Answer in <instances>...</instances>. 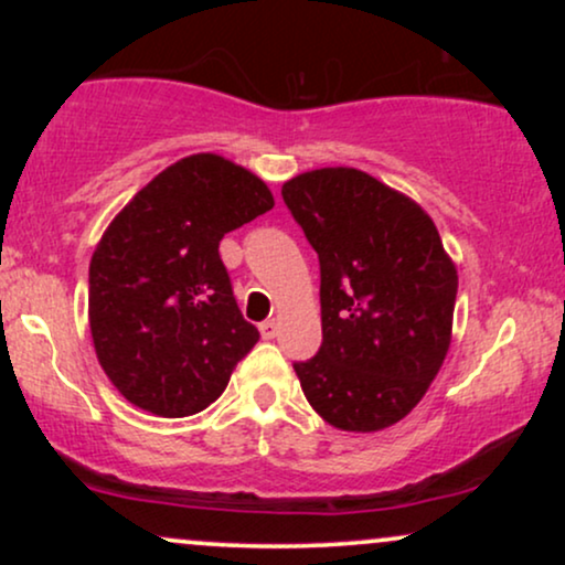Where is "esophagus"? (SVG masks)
<instances>
[{
  "label": "esophagus",
  "mask_w": 565,
  "mask_h": 565,
  "mask_svg": "<svg viewBox=\"0 0 565 565\" xmlns=\"http://www.w3.org/2000/svg\"><path fill=\"white\" fill-rule=\"evenodd\" d=\"M276 332H278V323H276L274 319H270V321H263V323H260V334H263V340H274Z\"/></svg>",
  "instance_id": "esophagus-1"
}]
</instances>
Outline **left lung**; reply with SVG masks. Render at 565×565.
I'll return each mask as SVG.
<instances>
[{"label": "left lung", "mask_w": 565, "mask_h": 565, "mask_svg": "<svg viewBox=\"0 0 565 565\" xmlns=\"http://www.w3.org/2000/svg\"><path fill=\"white\" fill-rule=\"evenodd\" d=\"M321 265V348L295 361L308 404L340 430L404 419L451 342L457 268L417 201L353 167L281 185Z\"/></svg>", "instance_id": "1"}]
</instances>
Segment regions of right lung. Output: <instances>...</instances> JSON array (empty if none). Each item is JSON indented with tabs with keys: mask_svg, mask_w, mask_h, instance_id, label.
Listing matches in <instances>:
<instances>
[{
	"mask_svg": "<svg viewBox=\"0 0 565 565\" xmlns=\"http://www.w3.org/2000/svg\"><path fill=\"white\" fill-rule=\"evenodd\" d=\"M268 210L257 174L193 153L114 217L89 263V332L129 404L188 417L225 391L260 332L238 310L220 242Z\"/></svg>",
	"mask_w": 565,
	"mask_h": 565,
	"instance_id": "1",
	"label": "right lung"
}]
</instances>
